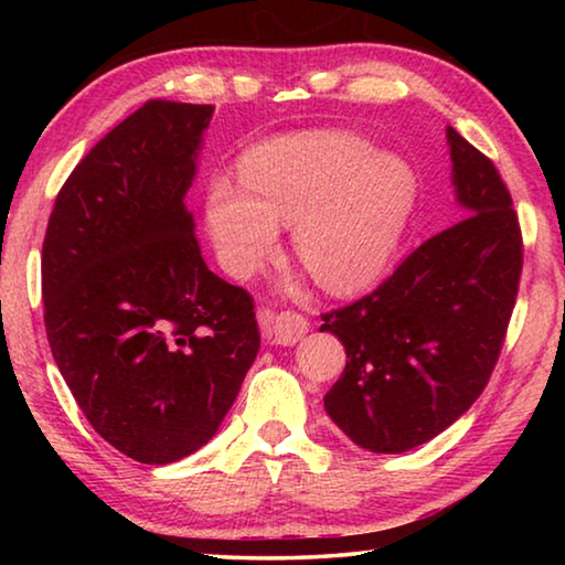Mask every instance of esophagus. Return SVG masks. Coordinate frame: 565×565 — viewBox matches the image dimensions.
<instances>
[{
	"label": "esophagus",
	"instance_id": "esophagus-1",
	"mask_svg": "<svg viewBox=\"0 0 565 565\" xmlns=\"http://www.w3.org/2000/svg\"><path fill=\"white\" fill-rule=\"evenodd\" d=\"M306 331H309V321L299 313L284 311L279 317H271V341L279 347H294L306 337Z\"/></svg>",
	"mask_w": 565,
	"mask_h": 565
}]
</instances>
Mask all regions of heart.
I'll return each instance as SVG.
<instances>
[{"mask_svg": "<svg viewBox=\"0 0 565 565\" xmlns=\"http://www.w3.org/2000/svg\"><path fill=\"white\" fill-rule=\"evenodd\" d=\"M242 179L216 177L206 226L228 276L252 279L291 224L299 262L331 294L366 289L388 269L414 218L418 177L406 159L351 131H301L254 147Z\"/></svg>", "mask_w": 565, "mask_h": 565, "instance_id": "obj_1", "label": "heart"}]
</instances>
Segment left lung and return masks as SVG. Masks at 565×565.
Returning <instances> with one entry per match:
<instances>
[{
	"mask_svg": "<svg viewBox=\"0 0 565 565\" xmlns=\"http://www.w3.org/2000/svg\"><path fill=\"white\" fill-rule=\"evenodd\" d=\"M463 218L420 244L374 294L323 313L347 369L323 408L353 444L404 454L456 424L499 361L519 294V216L493 161L446 127Z\"/></svg>",
	"mask_w": 565,
	"mask_h": 565,
	"instance_id": "8db88e82",
	"label": "left lung"
}]
</instances>
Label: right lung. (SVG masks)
Masks as SVG:
<instances>
[{
	"label": "right lung",
	"mask_w": 565,
	"mask_h": 565,
	"mask_svg": "<svg viewBox=\"0 0 565 565\" xmlns=\"http://www.w3.org/2000/svg\"><path fill=\"white\" fill-rule=\"evenodd\" d=\"M209 104L147 102L94 147L42 246L52 356L104 441L167 466L212 441L259 353L244 289L199 252L186 191Z\"/></svg>",
	"instance_id": "obj_1"
}]
</instances>
